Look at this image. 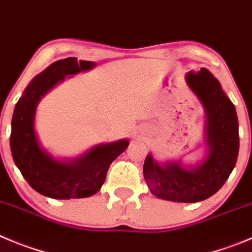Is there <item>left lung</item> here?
<instances>
[{"instance_id": "8db88e82", "label": "left lung", "mask_w": 252, "mask_h": 252, "mask_svg": "<svg viewBox=\"0 0 252 252\" xmlns=\"http://www.w3.org/2000/svg\"><path fill=\"white\" fill-rule=\"evenodd\" d=\"M185 82L205 112V154L195 165L179 160L159 163L152 153L144 161V179L154 196L174 203H196L215 194L231 174L239 154L235 105L206 68L189 72Z\"/></svg>"}]
</instances>
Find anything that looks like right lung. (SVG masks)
Segmentation results:
<instances>
[{"instance_id":"add662e5","label":"right lung","mask_w":252,"mask_h":252,"mask_svg":"<svg viewBox=\"0 0 252 252\" xmlns=\"http://www.w3.org/2000/svg\"><path fill=\"white\" fill-rule=\"evenodd\" d=\"M91 61L68 57L52 63L26 87L11 124V153L23 178L37 192L52 199H81L97 194L113 160L128 148L129 139L98 144L73 159H58L42 147L34 129L39 100L72 77L95 67Z\"/></svg>"}]
</instances>
